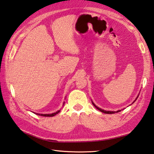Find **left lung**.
Wrapping results in <instances>:
<instances>
[{
    "label": "left lung",
    "mask_w": 154,
    "mask_h": 154,
    "mask_svg": "<svg viewBox=\"0 0 154 154\" xmlns=\"http://www.w3.org/2000/svg\"><path fill=\"white\" fill-rule=\"evenodd\" d=\"M92 104H94V106L97 109V110H99L100 111H101L102 112L105 113V114H114V113H116V112H119L121 111V110H118V111H116V112H113V111H106V110H102V109H101V108L97 107V106H96V105H95L93 102H92Z\"/></svg>",
    "instance_id": "left-lung-1"
}]
</instances>
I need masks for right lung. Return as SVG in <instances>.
Here are the masks:
<instances>
[{
	"mask_svg": "<svg viewBox=\"0 0 154 154\" xmlns=\"http://www.w3.org/2000/svg\"><path fill=\"white\" fill-rule=\"evenodd\" d=\"M60 110H58L57 112H56L54 113H52V114H39V115H41V116H54V115H56V114H58V112H59Z\"/></svg>",
	"mask_w": 154,
	"mask_h": 154,
	"instance_id": "1",
	"label": "right lung"
}]
</instances>
